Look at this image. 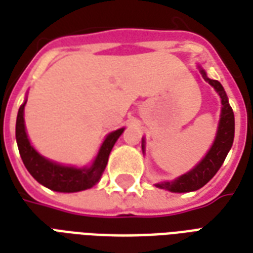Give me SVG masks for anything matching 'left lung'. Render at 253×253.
Wrapping results in <instances>:
<instances>
[{
    "label": "left lung",
    "mask_w": 253,
    "mask_h": 253,
    "mask_svg": "<svg viewBox=\"0 0 253 253\" xmlns=\"http://www.w3.org/2000/svg\"><path fill=\"white\" fill-rule=\"evenodd\" d=\"M201 72L207 83L217 90L219 97H221V103H222L221 121H219V127H218L217 138H215L211 149L206 154V157L202 160L194 169L190 170L186 175L180 176L175 181H167V183L156 184L159 188H164V190L172 191V192H190V191L199 190L206 184L207 181L211 180L212 176L217 173L218 169L221 168V165L223 164V161L226 159L232 145H233L234 115L233 110L229 104L226 93L223 90V86L217 80L207 78L206 73L203 70H201Z\"/></svg>",
    "instance_id": "left-lung-1"
}]
</instances>
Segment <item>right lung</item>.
<instances>
[{
  "label": "right lung",
  "instance_id": "right-lung-1",
  "mask_svg": "<svg viewBox=\"0 0 253 253\" xmlns=\"http://www.w3.org/2000/svg\"><path fill=\"white\" fill-rule=\"evenodd\" d=\"M24 105L19 108L16 121V141L19 146L20 156L34 179L47 188L58 192H77L93 187L100 180V176L104 172L108 163V156L115 145L116 139L121 137L125 128H119L111 132L100 148L97 157L90 168L77 169L72 167H62L48 161L31 146L24 126Z\"/></svg>",
  "mask_w": 253,
  "mask_h": 253
}]
</instances>
